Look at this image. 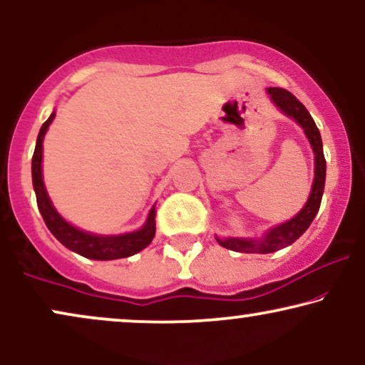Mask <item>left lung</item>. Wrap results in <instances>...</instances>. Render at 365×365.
Instances as JSON below:
<instances>
[{"label":"left lung","mask_w":365,"mask_h":365,"mask_svg":"<svg viewBox=\"0 0 365 365\" xmlns=\"http://www.w3.org/2000/svg\"><path fill=\"white\" fill-rule=\"evenodd\" d=\"M267 93L270 95V100L274 101L282 113L287 115L289 118L295 120L302 126L305 137H307L314 152L315 177L312 190H310V195L307 202H305V205L302 207V210L290 218V220L280 223L277 227H272L270 230H267L262 239H242V237L218 239V237H215L222 247L233 252H244V254H272V252L292 245L307 230L315 215H317L325 185V157L322 148V138H320V132L315 121L312 120V116H310L307 108L290 91L284 88H267Z\"/></svg>","instance_id":"obj_1"}]
</instances>
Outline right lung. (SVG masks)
Segmentation results:
<instances>
[{
  "label": "right lung",
  "instance_id": "obj_1",
  "mask_svg": "<svg viewBox=\"0 0 365 365\" xmlns=\"http://www.w3.org/2000/svg\"><path fill=\"white\" fill-rule=\"evenodd\" d=\"M53 118H55V111L50 115L43 126L40 128L36 138L35 153H33L31 160V177H33V188L36 193V203L40 208V213L45 220L48 230L60 240L66 249L86 257L91 260H115V259H125V257L138 254L145 247L150 245V242L155 237V207L148 213L147 222L143 223L142 228L135 232L121 233V235H96V233L85 232L71 223H68L48 197V192L45 188V182H43V138L48 132V126L51 125Z\"/></svg>",
  "mask_w": 365,
  "mask_h": 365
}]
</instances>
